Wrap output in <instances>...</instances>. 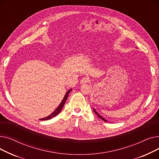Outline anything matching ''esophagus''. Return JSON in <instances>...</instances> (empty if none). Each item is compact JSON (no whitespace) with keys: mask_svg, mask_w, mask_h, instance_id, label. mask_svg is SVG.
Here are the masks:
<instances>
[{"mask_svg":"<svg viewBox=\"0 0 159 159\" xmlns=\"http://www.w3.org/2000/svg\"><path fill=\"white\" fill-rule=\"evenodd\" d=\"M90 81L88 77H84L80 80V84H86V83L89 82Z\"/></svg>","mask_w":159,"mask_h":159,"instance_id":"34e87169","label":"esophagus"}]
</instances>
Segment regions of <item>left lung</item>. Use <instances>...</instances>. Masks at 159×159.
<instances>
[{
  "label": "left lung",
  "mask_w": 159,
  "mask_h": 159,
  "mask_svg": "<svg viewBox=\"0 0 159 159\" xmlns=\"http://www.w3.org/2000/svg\"><path fill=\"white\" fill-rule=\"evenodd\" d=\"M93 111L95 112V114H96V115H97L98 116V117H99L100 119H101L102 120H104V121H105V122H107V120H106V119H104L102 117V116H101V115H99V114L97 113V111H96V110L94 109V108H93Z\"/></svg>",
  "instance_id": "8db88e82"
}]
</instances>
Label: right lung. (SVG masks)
<instances>
[{"label":"right lung","mask_w":159,"mask_h":159,"mask_svg":"<svg viewBox=\"0 0 159 159\" xmlns=\"http://www.w3.org/2000/svg\"><path fill=\"white\" fill-rule=\"evenodd\" d=\"M71 90H72V89H69V91H67V92L66 93V95H65L63 99H62V102H61L60 105L58 106V107L57 108V109H56L51 115H49V116H46V117H45V118L40 119V120H49V119H51L53 118L54 116H57L58 113H59L61 111V110H62V107H63V106H64V104H65V102H66V100H67V98H68V95H69V93H70V91H71Z\"/></svg>","instance_id":"obj_1"}]
</instances>
